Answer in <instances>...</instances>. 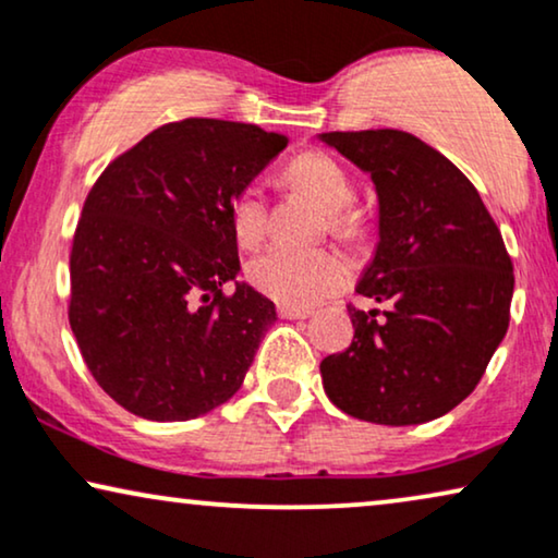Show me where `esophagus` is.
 I'll list each match as a JSON object with an SVG mask.
<instances>
[{
	"label": "esophagus",
	"mask_w": 558,
	"mask_h": 558,
	"mask_svg": "<svg viewBox=\"0 0 558 558\" xmlns=\"http://www.w3.org/2000/svg\"><path fill=\"white\" fill-rule=\"evenodd\" d=\"M278 314L283 318H308L311 314H314V311L306 308V306H288V303H280Z\"/></svg>",
	"instance_id": "1"
}]
</instances>
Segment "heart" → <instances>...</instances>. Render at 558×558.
Masks as SVG:
<instances>
[{"instance_id": "obj_1", "label": "heart", "mask_w": 558, "mask_h": 558, "mask_svg": "<svg viewBox=\"0 0 558 558\" xmlns=\"http://www.w3.org/2000/svg\"><path fill=\"white\" fill-rule=\"evenodd\" d=\"M283 178L306 191L326 209V229L339 240L354 242L365 234L367 221L356 209L354 185L331 155L308 150L288 162ZM267 196L257 183H244L229 202V227L242 250L257 247L267 234ZM247 280L267 299L288 306H311L341 291L349 280L347 259L333 250L270 247L250 259Z\"/></svg>"}]
</instances>
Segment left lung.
Listing matches in <instances>:
<instances>
[{"instance_id":"obj_1","label":"left lung","mask_w":558,"mask_h":558,"mask_svg":"<svg viewBox=\"0 0 558 558\" xmlns=\"http://www.w3.org/2000/svg\"><path fill=\"white\" fill-rule=\"evenodd\" d=\"M373 175L380 242L349 303L354 339L322 362L339 411L383 426L449 413L485 375L510 324L515 275L480 193L439 150L403 130L324 132Z\"/></svg>"}]
</instances>
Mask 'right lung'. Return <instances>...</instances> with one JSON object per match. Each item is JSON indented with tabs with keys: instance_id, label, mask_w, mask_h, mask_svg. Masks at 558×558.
I'll return each mask as SVG.
<instances>
[{
	"instance_id": "1",
	"label": "right lung",
	"mask_w": 558,
	"mask_h": 558,
	"mask_svg": "<svg viewBox=\"0 0 558 558\" xmlns=\"http://www.w3.org/2000/svg\"><path fill=\"white\" fill-rule=\"evenodd\" d=\"M288 137L257 124L168 122L104 168L71 247L69 322L88 373L147 421H189L240 390L270 299L240 272L229 202Z\"/></svg>"
}]
</instances>
